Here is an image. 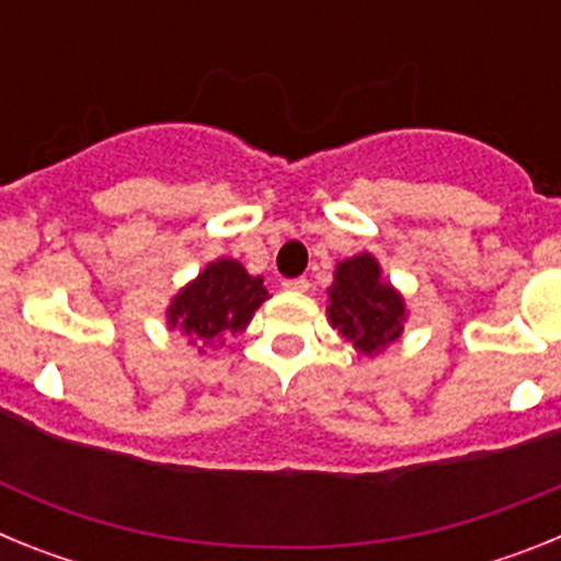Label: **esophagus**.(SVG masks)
Listing matches in <instances>:
<instances>
[{"label":"esophagus","mask_w":561,"mask_h":561,"mask_svg":"<svg viewBox=\"0 0 561 561\" xmlns=\"http://www.w3.org/2000/svg\"><path fill=\"white\" fill-rule=\"evenodd\" d=\"M284 289L286 291H306L309 289V280H306V277H289V280H284Z\"/></svg>","instance_id":"34e87169"}]
</instances>
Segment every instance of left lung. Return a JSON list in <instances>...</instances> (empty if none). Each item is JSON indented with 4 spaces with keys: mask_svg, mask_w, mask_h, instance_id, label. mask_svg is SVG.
Instances as JSON below:
<instances>
[{
    "mask_svg": "<svg viewBox=\"0 0 561 561\" xmlns=\"http://www.w3.org/2000/svg\"><path fill=\"white\" fill-rule=\"evenodd\" d=\"M329 323L359 354L379 356L404 334L408 304L370 252L340 261L329 286Z\"/></svg>",
    "mask_w": 561,
    "mask_h": 561,
    "instance_id": "obj_1",
    "label": "left lung"
}]
</instances>
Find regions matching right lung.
Masks as SVG:
<instances>
[{"instance_id":"1","label":"right lung","mask_w":561,"mask_h":561,"mask_svg":"<svg viewBox=\"0 0 561 561\" xmlns=\"http://www.w3.org/2000/svg\"><path fill=\"white\" fill-rule=\"evenodd\" d=\"M264 300H270L264 277L250 275L236 257H219L171 297L165 320L168 329L182 331L205 354L227 334L244 331Z\"/></svg>"}]
</instances>
